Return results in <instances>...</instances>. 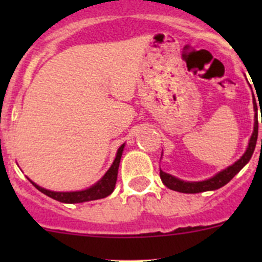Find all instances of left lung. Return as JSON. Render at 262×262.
Returning <instances> with one entry per match:
<instances>
[{
    "mask_svg": "<svg viewBox=\"0 0 262 262\" xmlns=\"http://www.w3.org/2000/svg\"><path fill=\"white\" fill-rule=\"evenodd\" d=\"M252 102H253V110H255V123H253V132L251 136L248 146L246 148V152L241 156L239 160H237L233 165L228 166L224 170L219 171L218 173L213 176V178L207 179L203 181H184L181 179L175 178V176L170 175V173L163 172L160 170L161 180H162L163 185L171 190H175L179 192H185V194H196V192H204V191H212V190L221 189L226 184H228L242 168L245 167L251 160L253 155V150L256 147V141H257V134H258V120H257V105H256L255 96L252 95ZM262 143V141H261Z\"/></svg>",
    "mask_w": 262,
    "mask_h": 262,
    "instance_id": "obj_1",
    "label": "left lung"
}]
</instances>
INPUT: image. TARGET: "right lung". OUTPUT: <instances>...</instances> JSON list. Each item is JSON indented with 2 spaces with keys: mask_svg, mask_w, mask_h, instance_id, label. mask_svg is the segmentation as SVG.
<instances>
[{
  "mask_svg": "<svg viewBox=\"0 0 262 262\" xmlns=\"http://www.w3.org/2000/svg\"><path fill=\"white\" fill-rule=\"evenodd\" d=\"M124 146H125V143L121 144V146L119 147L114 162L110 166L109 170L106 171V173H105L96 184H94L92 186L87 187V189L84 190H80V191H52V190L44 189V187L39 186V185H36L35 182L31 181L29 178L28 180L30 181L39 191L46 194L47 196L52 198V199L54 200H58V202L60 203H66V204H76V203H84L91 202V200L102 199V198L109 196V195L114 191L116 179H118L119 163H120V158L121 155H123Z\"/></svg>",
  "mask_w": 262,
  "mask_h": 262,
  "instance_id": "1",
  "label": "right lung"
}]
</instances>
